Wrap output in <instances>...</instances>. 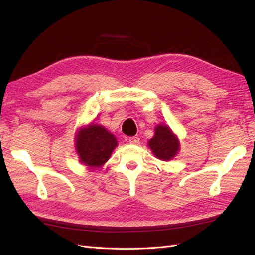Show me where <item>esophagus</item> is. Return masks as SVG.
Segmentation results:
<instances>
[{
	"instance_id": "esophagus-1",
	"label": "esophagus",
	"mask_w": 255,
	"mask_h": 255,
	"mask_svg": "<svg viewBox=\"0 0 255 255\" xmlns=\"http://www.w3.org/2000/svg\"><path fill=\"white\" fill-rule=\"evenodd\" d=\"M128 142L130 144H138V143H139V138H138V137H129Z\"/></svg>"
}]
</instances>
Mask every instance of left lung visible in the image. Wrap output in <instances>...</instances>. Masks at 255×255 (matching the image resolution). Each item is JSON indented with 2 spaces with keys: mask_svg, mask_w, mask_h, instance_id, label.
<instances>
[{
  "mask_svg": "<svg viewBox=\"0 0 255 255\" xmlns=\"http://www.w3.org/2000/svg\"><path fill=\"white\" fill-rule=\"evenodd\" d=\"M149 148L157 159L168 161L173 159L180 151V140L168 125H157L154 136L148 142Z\"/></svg>",
  "mask_w": 255,
  "mask_h": 255,
  "instance_id": "left-lung-1",
  "label": "left lung"
}]
</instances>
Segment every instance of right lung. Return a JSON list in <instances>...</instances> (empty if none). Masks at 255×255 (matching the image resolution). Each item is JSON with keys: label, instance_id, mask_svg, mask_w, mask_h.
<instances>
[{"label": "right lung", "instance_id": "obj_1", "mask_svg": "<svg viewBox=\"0 0 255 255\" xmlns=\"http://www.w3.org/2000/svg\"><path fill=\"white\" fill-rule=\"evenodd\" d=\"M117 146V138L95 121L80 127L74 138V148L80 163L89 169L103 167Z\"/></svg>", "mask_w": 255, "mask_h": 255}]
</instances>
